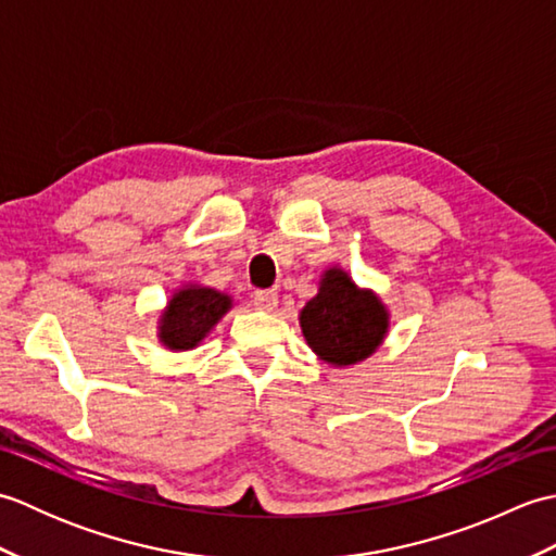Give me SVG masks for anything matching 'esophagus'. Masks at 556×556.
<instances>
[{
  "mask_svg": "<svg viewBox=\"0 0 556 556\" xmlns=\"http://www.w3.org/2000/svg\"><path fill=\"white\" fill-rule=\"evenodd\" d=\"M277 301H279V296H277V291H255L253 293V305L257 311H263V313H271L277 308Z\"/></svg>",
  "mask_w": 556,
  "mask_h": 556,
  "instance_id": "esophagus-1",
  "label": "esophagus"
}]
</instances>
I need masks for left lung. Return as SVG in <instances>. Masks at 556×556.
Masks as SVG:
<instances>
[{"instance_id": "1", "label": "left lung", "mask_w": 556, "mask_h": 556, "mask_svg": "<svg viewBox=\"0 0 556 556\" xmlns=\"http://www.w3.org/2000/svg\"><path fill=\"white\" fill-rule=\"evenodd\" d=\"M299 325L317 361L351 368L384 344L392 315L372 289L358 287L344 267L332 265L299 313Z\"/></svg>"}]
</instances>
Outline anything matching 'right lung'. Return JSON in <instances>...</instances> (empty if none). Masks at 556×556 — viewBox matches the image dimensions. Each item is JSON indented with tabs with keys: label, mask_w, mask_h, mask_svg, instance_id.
I'll list each match as a JSON object with an SVG mask.
<instances>
[{
	"label": "right lung",
	"mask_w": 556,
	"mask_h": 556,
	"mask_svg": "<svg viewBox=\"0 0 556 556\" xmlns=\"http://www.w3.org/2000/svg\"><path fill=\"white\" fill-rule=\"evenodd\" d=\"M231 308L233 296L229 293L186 281L172 291L167 305L157 315V341L174 353L193 351Z\"/></svg>",
	"instance_id": "obj_1"
}]
</instances>
